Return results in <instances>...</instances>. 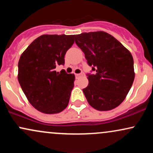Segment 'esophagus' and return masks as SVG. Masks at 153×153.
Listing matches in <instances>:
<instances>
[{"mask_svg":"<svg viewBox=\"0 0 153 153\" xmlns=\"http://www.w3.org/2000/svg\"><path fill=\"white\" fill-rule=\"evenodd\" d=\"M76 75V77H80V76H82V73H77V74H75Z\"/></svg>","mask_w":153,"mask_h":153,"instance_id":"1","label":"esophagus"}]
</instances>
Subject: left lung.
Returning <instances> with one entry per match:
<instances>
[{
	"instance_id": "obj_1",
	"label": "left lung",
	"mask_w": 153,
	"mask_h": 153,
	"mask_svg": "<svg viewBox=\"0 0 153 153\" xmlns=\"http://www.w3.org/2000/svg\"><path fill=\"white\" fill-rule=\"evenodd\" d=\"M92 73H87L88 85L82 89L88 102L99 111L118 106L126 98L134 79V60L113 36L104 31L75 35Z\"/></svg>"
}]
</instances>
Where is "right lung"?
I'll use <instances>...</instances> for the list:
<instances>
[{"instance_id": "right-lung-1", "label": "right lung", "mask_w": 153, "mask_h": 153, "mask_svg": "<svg viewBox=\"0 0 153 153\" xmlns=\"http://www.w3.org/2000/svg\"><path fill=\"white\" fill-rule=\"evenodd\" d=\"M75 35H42L23 52L18 64V80L23 92L36 109L45 114L61 112L69 103L75 75L56 66L65 64L66 52Z\"/></svg>"}]
</instances>
